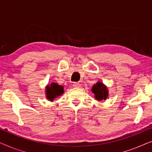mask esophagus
<instances>
[{"label":"esophagus","mask_w":152,"mask_h":152,"mask_svg":"<svg viewBox=\"0 0 152 152\" xmlns=\"http://www.w3.org/2000/svg\"><path fill=\"white\" fill-rule=\"evenodd\" d=\"M73 87H75V88H80L81 85L80 84H79V83L75 82L73 83Z\"/></svg>","instance_id":"1"}]
</instances>
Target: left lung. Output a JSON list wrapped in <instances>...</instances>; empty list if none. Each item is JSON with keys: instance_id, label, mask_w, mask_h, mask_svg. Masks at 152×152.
<instances>
[{"instance_id": "left-lung-1", "label": "left lung", "mask_w": 152, "mask_h": 152, "mask_svg": "<svg viewBox=\"0 0 152 152\" xmlns=\"http://www.w3.org/2000/svg\"><path fill=\"white\" fill-rule=\"evenodd\" d=\"M91 91L94 94L95 99L97 101L106 100L109 97V90L107 86L100 81H98L92 87Z\"/></svg>"}]
</instances>
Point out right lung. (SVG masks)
I'll list each match as a JSON object with an SVG mask.
<instances>
[{"instance_id":"add662e5","label":"right lung","mask_w":152,"mask_h":152,"mask_svg":"<svg viewBox=\"0 0 152 152\" xmlns=\"http://www.w3.org/2000/svg\"><path fill=\"white\" fill-rule=\"evenodd\" d=\"M45 97L48 101L53 102L57 97L64 94V86L57 83L53 82L45 86Z\"/></svg>"}]
</instances>
